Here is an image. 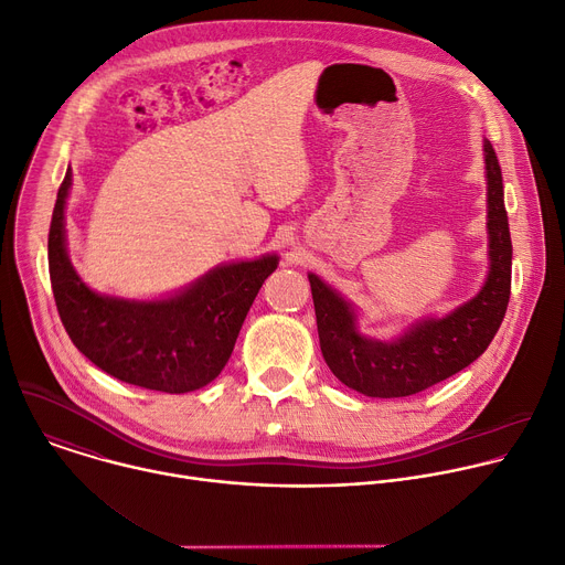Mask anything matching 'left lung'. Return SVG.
I'll list each match as a JSON object with an SVG mask.
<instances>
[{
	"instance_id": "left-lung-1",
	"label": "left lung",
	"mask_w": 565,
	"mask_h": 565,
	"mask_svg": "<svg viewBox=\"0 0 565 565\" xmlns=\"http://www.w3.org/2000/svg\"><path fill=\"white\" fill-rule=\"evenodd\" d=\"M482 156L490 270L471 299L443 317L416 319L397 338L375 340L360 333L355 306L308 273L321 355L349 388L369 397H407L462 371L494 340L510 301L512 238L501 166L490 140L482 142Z\"/></svg>"
}]
</instances>
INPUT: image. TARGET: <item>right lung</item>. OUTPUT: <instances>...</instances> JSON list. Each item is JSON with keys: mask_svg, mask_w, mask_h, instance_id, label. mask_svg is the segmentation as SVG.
<instances>
[{"mask_svg": "<svg viewBox=\"0 0 565 565\" xmlns=\"http://www.w3.org/2000/svg\"><path fill=\"white\" fill-rule=\"evenodd\" d=\"M71 183L68 168L49 230L51 286L71 342L105 373L142 388L188 393L210 384L227 364L241 324L279 257L221 264L158 299L96 292L75 273L66 250Z\"/></svg>", "mask_w": 565, "mask_h": 565, "instance_id": "1", "label": "right lung"}]
</instances>
